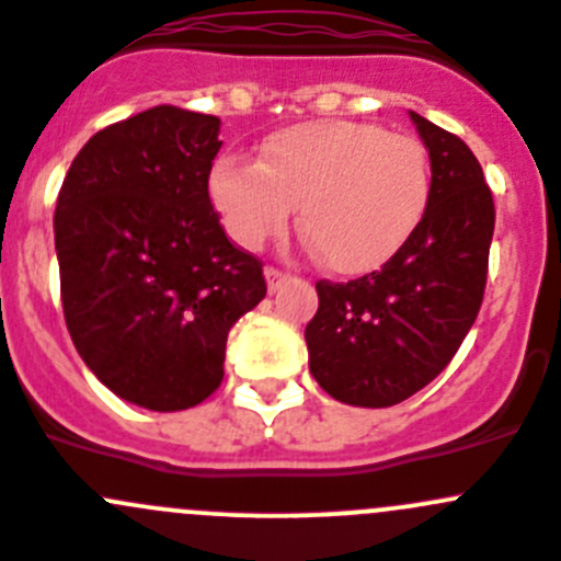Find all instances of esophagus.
<instances>
[{
  "mask_svg": "<svg viewBox=\"0 0 561 561\" xmlns=\"http://www.w3.org/2000/svg\"><path fill=\"white\" fill-rule=\"evenodd\" d=\"M264 277H266V289H270V295H275V291L280 289L286 280H289V275H286V272H280V270H275V266H266Z\"/></svg>",
  "mask_w": 561,
  "mask_h": 561,
  "instance_id": "esophagus-1",
  "label": "esophagus"
}]
</instances>
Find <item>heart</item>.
<instances>
[{
  "label": "heart",
  "instance_id": "b5f03b06",
  "mask_svg": "<svg viewBox=\"0 0 561 561\" xmlns=\"http://www.w3.org/2000/svg\"><path fill=\"white\" fill-rule=\"evenodd\" d=\"M432 195L424 146L357 121H311L261 142L259 162L226 153L209 197L244 250L284 233L297 206L306 244L328 270L360 275L391 261L419 231Z\"/></svg>",
  "mask_w": 561,
  "mask_h": 561
}]
</instances>
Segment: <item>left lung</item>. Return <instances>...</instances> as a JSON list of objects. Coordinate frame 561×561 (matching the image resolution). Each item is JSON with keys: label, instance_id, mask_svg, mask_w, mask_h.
<instances>
[{"label": "left lung", "instance_id": "obj_1", "mask_svg": "<svg viewBox=\"0 0 561 561\" xmlns=\"http://www.w3.org/2000/svg\"><path fill=\"white\" fill-rule=\"evenodd\" d=\"M430 153L432 195L410 242L380 272L319 280L308 369L333 399L391 408L435 380L471 330L488 284L495 209L460 137L410 112Z\"/></svg>", "mask_w": 561, "mask_h": 561}]
</instances>
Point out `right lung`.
Wrapping results in <instances>:
<instances>
[{"label":"right lung","instance_id":"right-lung-1","mask_svg":"<svg viewBox=\"0 0 561 561\" xmlns=\"http://www.w3.org/2000/svg\"><path fill=\"white\" fill-rule=\"evenodd\" d=\"M220 117L159 104L84 142L55 211L68 333L115 397L173 413L217 391L226 341L266 295L209 201Z\"/></svg>","mask_w":561,"mask_h":561}]
</instances>
